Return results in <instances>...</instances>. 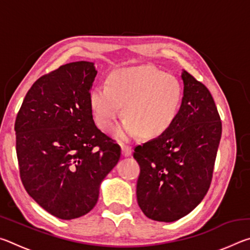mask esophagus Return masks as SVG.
Returning a JSON list of instances; mask_svg holds the SVG:
<instances>
[{
    "mask_svg": "<svg viewBox=\"0 0 250 250\" xmlns=\"http://www.w3.org/2000/svg\"><path fill=\"white\" fill-rule=\"evenodd\" d=\"M121 152L124 156H130L131 153H132V150H131V147L128 146L121 145Z\"/></svg>",
    "mask_w": 250,
    "mask_h": 250,
    "instance_id": "34e87169",
    "label": "esophagus"
}]
</instances>
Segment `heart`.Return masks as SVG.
<instances>
[{"mask_svg":"<svg viewBox=\"0 0 250 250\" xmlns=\"http://www.w3.org/2000/svg\"><path fill=\"white\" fill-rule=\"evenodd\" d=\"M181 100L179 80L149 65L113 71L107 86L95 87L89 95L96 125L104 131L116 124L122 107L125 119L115 131L120 140L138 133L143 138L160 137L174 124Z\"/></svg>","mask_w":250,"mask_h":250,"instance_id":"obj_1","label":"heart"}]
</instances>
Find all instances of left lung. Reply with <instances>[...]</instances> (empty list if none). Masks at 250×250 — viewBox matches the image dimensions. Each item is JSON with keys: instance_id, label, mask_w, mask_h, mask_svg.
<instances>
[{"instance_id": "obj_1", "label": "left lung", "mask_w": 250, "mask_h": 250, "mask_svg": "<svg viewBox=\"0 0 250 250\" xmlns=\"http://www.w3.org/2000/svg\"><path fill=\"white\" fill-rule=\"evenodd\" d=\"M177 117L160 137L134 147L140 166L137 200L146 217L171 223L195 208L208 191L222 121L209 90L186 70Z\"/></svg>"}]
</instances>
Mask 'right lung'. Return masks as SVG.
Segmentation results:
<instances>
[{"label":"right lung","instance_id":"add662e5","mask_svg":"<svg viewBox=\"0 0 250 250\" xmlns=\"http://www.w3.org/2000/svg\"><path fill=\"white\" fill-rule=\"evenodd\" d=\"M94 62H75L33 83L15 120L20 176L34 201L61 219L89 213L121 149L97 128L89 104Z\"/></svg>","mask_w":250,"mask_h":250}]
</instances>
